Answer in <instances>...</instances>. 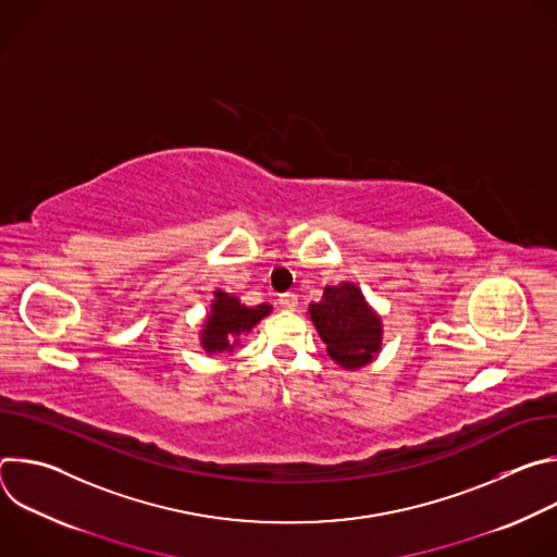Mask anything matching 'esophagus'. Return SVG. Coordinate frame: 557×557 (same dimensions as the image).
<instances>
[{
	"label": "esophagus",
	"instance_id": "esophagus-1",
	"mask_svg": "<svg viewBox=\"0 0 557 557\" xmlns=\"http://www.w3.org/2000/svg\"><path fill=\"white\" fill-rule=\"evenodd\" d=\"M280 306L286 308V310H295L297 308V295H293V293L280 295Z\"/></svg>",
	"mask_w": 557,
	"mask_h": 557
}]
</instances>
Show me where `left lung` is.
Segmentation results:
<instances>
[{
	"label": "left lung",
	"mask_w": 557,
	"mask_h": 557,
	"mask_svg": "<svg viewBox=\"0 0 557 557\" xmlns=\"http://www.w3.org/2000/svg\"><path fill=\"white\" fill-rule=\"evenodd\" d=\"M310 322L326 344L329 357L346 368L368 366L383 344L381 314L368 304L355 282L326 286L322 301L308 306Z\"/></svg>",
	"instance_id": "8db88e82"
}]
</instances>
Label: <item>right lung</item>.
I'll return each mask as SVG.
<instances>
[{
	"label": "right lung",
	"instance_id": "obj_1",
	"mask_svg": "<svg viewBox=\"0 0 557 557\" xmlns=\"http://www.w3.org/2000/svg\"><path fill=\"white\" fill-rule=\"evenodd\" d=\"M271 304L247 306L235 295L224 290H213L211 310L205 317L200 331V346L207 355L233 352L240 344L243 335H249L267 314H271Z\"/></svg>",
	"mask_w": 557,
	"mask_h": 557
}]
</instances>
